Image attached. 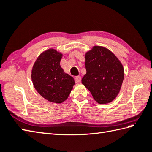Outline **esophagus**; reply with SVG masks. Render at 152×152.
Instances as JSON below:
<instances>
[{"label": "esophagus", "mask_w": 152, "mask_h": 152, "mask_svg": "<svg viewBox=\"0 0 152 152\" xmlns=\"http://www.w3.org/2000/svg\"><path fill=\"white\" fill-rule=\"evenodd\" d=\"M81 80H82L81 76H76V78H75V81H76V83H81Z\"/></svg>", "instance_id": "1"}]
</instances>
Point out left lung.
<instances>
[{"label": "left lung", "instance_id": "left-lung-1", "mask_svg": "<svg viewBox=\"0 0 152 152\" xmlns=\"http://www.w3.org/2000/svg\"><path fill=\"white\" fill-rule=\"evenodd\" d=\"M86 74L82 84L99 104L112 102L117 97L124 78L121 61L108 48L94 46L85 54Z\"/></svg>", "mask_w": 152, "mask_h": 152}]
</instances>
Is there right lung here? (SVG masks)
<instances>
[{
	"label": "right lung",
	"instance_id": "right-lung-1",
	"mask_svg": "<svg viewBox=\"0 0 152 152\" xmlns=\"http://www.w3.org/2000/svg\"><path fill=\"white\" fill-rule=\"evenodd\" d=\"M63 53L53 48L38 57L31 70V79L38 93L51 102L61 104L69 97L74 80L60 65Z\"/></svg>",
	"mask_w": 152,
	"mask_h": 152
}]
</instances>
